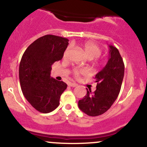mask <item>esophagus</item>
Returning <instances> with one entry per match:
<instances>
[{
	"instance_id": "1",
	"label": "esophagus",
	"mask_w": 147,
	"mask_h": 147,
	"mask_svg": "<svg viewBox=\"0 0 147 147\" xmlns=\"http://www.w3.org/2000/svg\"><path fill=\"white\" fill-rule=\"evenodd\" d=\"M68 86L76 87V86H77V84L76 83H68Z\"/></svg>"
}]
</instances>
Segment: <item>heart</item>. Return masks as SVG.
Here are the masks:
<instances>
[{
	"instance_id": "obj_1",
	"label": "heart",
	"mask_w": 147,
	"mask_h": 147,
	"mask_svg": "<svg viewBox=\"0 0 147 147\" xmlns=\"http://www.w3.org/2000/svg\"><path fill=\"white\" fill-rule=\"evenodd\" d=\"M70 47H68L65 52H64V57H66L68 55L69 51H70ZM83 50L85 52L88 58L89 59H93L97 58L102 53L101 48L95 43L92 42H87L83 45ZM88 73V70L85 68H75L72 70V74L76 78H79L81 75H86Z\"/></svg>"
}]
</instances>
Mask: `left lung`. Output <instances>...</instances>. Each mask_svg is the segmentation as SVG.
I'll use <instances>...</instances> for the list:
<instances>
[{"label": "left lung", "mask_w": 147, "mask_h": 147, "mask_svg": "<svg viewBox=\"0 0 147 147\" xmlns=\"http://www.w3.org/2000/svg\"><path fill=\"white\" fill-rule=\"evenodd\" d=\"M124 64L119 50L109 45L107 63L95 75L97 83L94 92L87 90L86 95L79 101V109L89 116H98L106 112L117 99L122 86Z\"/></svg>", "instance_id": "1"}]
</instances>
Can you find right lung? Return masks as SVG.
Wrapping results in <instances>:
<instances>
[{"label":"right lung","instance_id":"obj_1","mask_svg":"<svg viewBox=\"0 0 147 147\" xmlns=\"http://www.w3.org/2000/svg\"><path fill=\"white\" fill-rule=\"evenodd\" d=\"M69 40L48 34L30 44L19 65L21 90L28 102L36 111L48 113L58 107L67 84L50 77L52 65L62 59Z\"/></svg>","mask_w":147,"mask_h":147}]
</instances>
